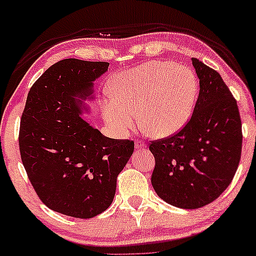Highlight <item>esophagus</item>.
<instances>
[{
	"label": "esophagus",
	"instance_id": "34e87169",
	"mask_svg": "<svg viewBox=\"0 0 256 256\" xmlns=\"http://www.w3.org/2000/svg\"><path fill=\"white\" fill-rule=\"evenodd\" d=\"M146 148V144H144L142 141H136L135 142V149L136 152H141V150H144Z\"/></svg>",
	"mask_w": 256,
	"mask_h": 256
}]
</instances>
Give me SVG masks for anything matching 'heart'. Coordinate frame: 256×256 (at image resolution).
<instances>
[{"label":"heart","mask_w":256,"mask_h":256,"mask_svg":"<svg viewBox=\"0 0 256 256\" xmlns=\"http://www.w3.org/2000/svg\"><path fill=\"white\" fill-rule=\"evenodd\" d=\"M102 114L118 135L127 134L138 113L146 134L164 138L182 130L192 116L198 80L192 70L166 60L148 62L110 79Z\"/></svg>","instance_id":"heart-1"}]
</instances>
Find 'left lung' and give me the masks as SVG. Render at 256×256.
I'll use <instances>...</instances> for the list:
<instances>
[{"mask_svg":"<svg viewBox=\"0 0 256 256\" xmlns=\"http://www.w3.org/2000/svg\"><path fill=\"white\" fill-rule=\"evenodd\" d=\"M199 96L186 126L171 138L154 141L152 184L160 199L194 210L216 200L232 182L242 146L236 101L220 74L192 58Z\"/></svg>","mask_w":256,"mask_h":256,"instance_id":"1","label":"left lung"}]
</instances>
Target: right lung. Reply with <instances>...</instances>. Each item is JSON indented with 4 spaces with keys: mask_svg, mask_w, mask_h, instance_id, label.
<instances>
[{
    "mask_svg": "<svg viewBox=\"0 0 256 256\" xmlns=\"http://www.w3.org/2000/svg\"><path fill=\"white\" fill-rule=\"evenodd\" d=\"M108 66L74 58L56 62L30 88L20 118V158L34 191L48 208L74 218L110 208L118 174L134 152L132 141L107 138L82 118Z\"/></svg>",
    "mask_w": 256,
    "mask_h": 256,
    "instance_id": "add662e5",
    "label": "right lung"
}]
</instances>
